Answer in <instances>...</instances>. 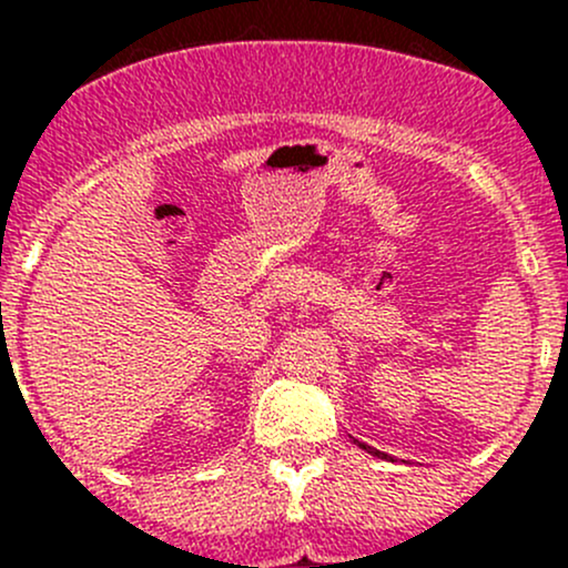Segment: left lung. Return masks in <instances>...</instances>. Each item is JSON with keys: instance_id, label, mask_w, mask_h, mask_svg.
Returning <instances> with one entry per match:
<instances>
[{"instance_id": "8db88e82", "label": "left lung", "mask_w": 568, "mask_h": 568, "mask_svg": "<svg viewBox=\"0 0 568 568\" xmlns=\"http://www.w3.org/2000/svg\"><path fill=\"white\" fill-rule=\"evenodd\" d=\"M352 443H354V445H359V448H363V450H368L371 456H379V459H390V456H387V454H382V450H376V448H371V445L359 443V439H354V437H352Z\"/></svg>"}]
</instances>
